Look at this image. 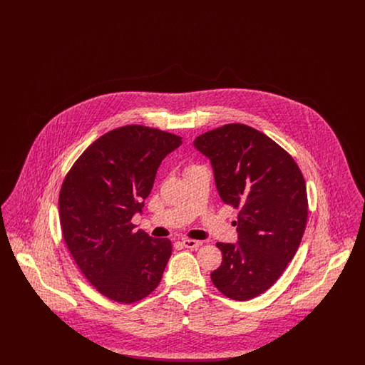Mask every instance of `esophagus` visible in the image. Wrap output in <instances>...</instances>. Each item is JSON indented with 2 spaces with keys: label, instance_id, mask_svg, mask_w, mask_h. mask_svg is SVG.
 I'll use <instances>...</instances> for the list:
<instances>
[{
  "label": "esophagus",
  "instance_id": "esophagus-1",
  "mask_svg": "<svg viewBox=\"0 0 365 365\" xmlns=\"http://www.w3.org/2000/svg\"><path fill=\"white\" fill-rule=\"evenodd\" d=\"M182 245L187 249H197L200 246H202V241H194V240H189V238H185L182 240Z\"/></svg>",
  "mask_w": 365,
  "mask_h": 365
}]
</instances>
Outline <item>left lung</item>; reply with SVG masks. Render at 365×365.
<instances>
[{
  "label": "left lung",
  "mask_w": 365,
  "mask_h": 365,
  "mask_svg": "<svg viewBox=\"0 0 365 365\" xmlns=\"http://www.w3.org/2000/svg\"><path fill=\"white\" fill-rule=\"evenodd\" d=\"M208 157L223 202L240 208L238 242H217L210 274L220 293L247 301L268 290L293 260L307 219V185L294 158L260 131L232 123L194 140Z\"/></svg>",
  "instance_id": "8db88e82"
}]
</instances>
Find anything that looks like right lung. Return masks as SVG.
I'll use <instances>...</instances> for the list:
<instances>
[{"mask_svg":"<svg viewBox=\"0 0 365 365\" xmlns=\"http://www.w3.org/2000/svg\"><path fill=\"white\" fill-rule=\"evenodd\" d=\"M182 138L138 124L94 140L66 176L60 197L64 241L87 280L105 297L133 304L150 294L173 253L167 238L135 231L157 170Z\"/></svg>","mask_w":365,"mask_h":365,"instance_id":"add662e5","label":"right lung"}]
</instances>
